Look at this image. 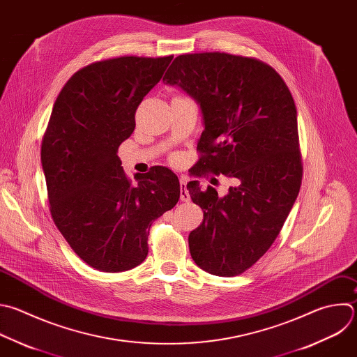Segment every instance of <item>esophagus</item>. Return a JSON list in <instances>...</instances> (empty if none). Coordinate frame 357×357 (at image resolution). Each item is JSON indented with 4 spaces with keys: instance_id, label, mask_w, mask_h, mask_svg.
<instances>
[{
    "instance_id": "obj_1",
    "label": "esophagus",
    "mask_w": 357,
    "mask_h": 357,
    "mask_svg": "<svg viewBox=\"0 0 357 357\" xmlns=\"http://www.w3.org/2000/svg\"><path fill=\"white\" fill-rule=\"evenodd\" d=\"M181 200L182 202H189L190 200V195L186 189V181L183 178H181Z\"/></svg>"
}]
</instances>
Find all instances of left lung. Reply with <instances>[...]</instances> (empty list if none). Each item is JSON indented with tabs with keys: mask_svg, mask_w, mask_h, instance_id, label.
<instances>
[{
	"mask_svg": "<svg viewBox=\"0 0 357 357\" xmlns=\"http://www.w3.org/2000/svg\"><path fill=\"white\" fill-rule=\"evenodd\" d=\"M164 81L202 107L204 130L190 175L232 181L224 197L210 185L202 190L199 181L188 183L203 208V222L189 234L190 255L211 275L238 276L272 247L300 192L294 99L265 61L220 52L178 56Z\"/></svg>",
	"mask_w": 357,
	"mask_h": 357,
	"instance_id": "1",
	"label": "left lung"
}]
</instances>
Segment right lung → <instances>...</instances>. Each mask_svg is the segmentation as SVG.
<instances>
[{
	"mask_svg": "<svg viewBox=\"0 0 357 357\" xmlns=\"http://www.w3.org/2000/svg\"><path fill=\"white\" fill-rule=\"evenodd\" d=\"M174 56L89 63L60 91L42 140L52 218L71 250L100 272H125L149 254L150 227L179 200L178 176L153 167L133 185L117 149Z\"/></svg>",
	"mask_w": 357,
	"mask_h": 357,
	"instance_id": "obj_1",
	"label": "right lung"
}]
</instances>
